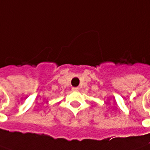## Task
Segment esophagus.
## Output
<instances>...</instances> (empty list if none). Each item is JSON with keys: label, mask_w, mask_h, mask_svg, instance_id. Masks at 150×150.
Here are the masks:
<instances>
[{"label": "esophagus", "mask_w": 150, "mask_h": 150, "mask_svg": "<svg viewBox=\"0 0 150 150\" xmlns=\"http://www.w3.org/2000/svg\"><path fill=\"white\" fill-rule=\"evenodd\" d=\"M72 90H73V91H78V90H79V88H78V87H73V88H72Z\"/></svg>", "instance_id": "1"}]
</instances>
